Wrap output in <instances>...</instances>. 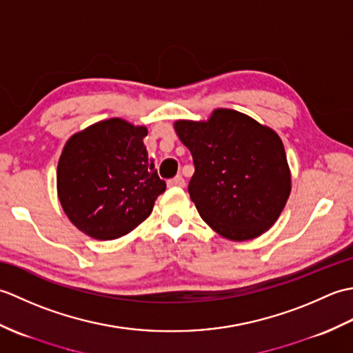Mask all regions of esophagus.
<instances>
[{
	"instance_id": "obj_1",
	"label": "esophagus",
	"mask_w": 353,
	"mask_h": 353,
	"mask_svg": "<svg viewBox=\"0 0 353 353\" xmlns=\"http://www.w3.org/2000/svg\"><path fill=\"white\" fill-rule=\"evenodd\" d=\"M167 185L170 186H177V188H183L185 186V179L182 177V176H176V177H172V179H170V181L167 182Z\"/></svg>"
}]
</instances>
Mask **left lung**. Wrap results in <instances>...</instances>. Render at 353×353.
<instances>
[{"instance_id":"obj_1","label":"left lung","mask_w":353,"mask_h":353,"mask_svg":"<svg viewBox=\"0 0 353 353\" xmlns=\"http://www.w3.org/2000/svg\"><path fill=\"white\" fill-rule=\"evenodd\" d=\"M190 148L191 200L209 226L234 241L273 226L287 203L291 176L281 138L250 117L216 109L206 123L177 121Z\"/></svg>"}]
</instances>
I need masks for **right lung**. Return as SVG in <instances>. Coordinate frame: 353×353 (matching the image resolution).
Returning <instances> with one entry per match:
<instances>
[{
	"instance_id": "right-lung-1",
	"label": "right lung",
	"mask_w": 353,
	"mask_h": 353,
	"mask_svg": "<svg viewBox=\"0 0 353 353\" xmlns=\"http://www.w3.org/2000/svg\"><path fill=\"white\" fill-rule=\"evenodd\" d=\"M145 137V127L112 118L66 142L57 165L59 200L86 235L115 239L152 214L167 183L148 157Z\"/></svg>"
}]
</instances>
